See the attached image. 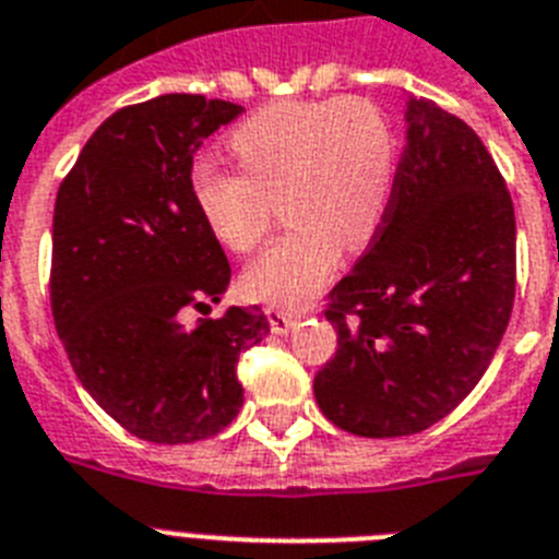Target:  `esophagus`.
<instances>
[{
  "instance_id": "34e87169",
  "label": "esophagus",
  "mask_w": 559,
  "mask_h": 559,
  "mask_svg": "<svg viewBox=\"0 0 559 559\" xmlns=\"http://www.w3.org/2000/svg\"><path fill=\"white\" fill-rule=\"evenodd\" d=\"M265 313H269L271 331H274V334H288V331L294 329V325H297V322L302 320L308 311H306V308H294V311H290V308L269 306V308H265Z\"/></svg>"
}]
</instances>
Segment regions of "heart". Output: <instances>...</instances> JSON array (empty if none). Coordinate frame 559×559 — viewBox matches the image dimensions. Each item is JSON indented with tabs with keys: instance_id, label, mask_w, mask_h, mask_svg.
<instances>
[{
	"instance_id": "1",
	"label": "heart",
	"mask_w": 559,
	"mask_h": 559,
	"mask_svg": "<svg viewBox=\"0 0 559 559\" xmlns=\"http://www.w3.org/2000/svg\"><path fill=\"white\" fill-rule=\"evenodd\" d=\"M228 151L242 174L197 159L191 200L207 234L228 251H251L274 202L294 228L246 271L253 299L297 308L334 274L343 246L359 251L380 230L396 174V142L368 99L274 103L237 124Z\"/></svg>"
}]
</instances>
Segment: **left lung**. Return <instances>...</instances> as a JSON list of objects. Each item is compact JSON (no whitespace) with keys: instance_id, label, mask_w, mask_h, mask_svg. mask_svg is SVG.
<instances>
[{"instance_id":"1","label":"left lung","mask_w":559,"mask_h":559,"mask_svg":"<svg viewBox=\"0 0 559 559\" xmlns=\"http://www.w3.org/2000/svg\"><path fill=\"white\" fill-rule=\"evenodd\" d=\"M514 262V205L486 145L463 119L408 96L385 219L331 290L336 354L313 377L320 412L377 440L454 412L506 334Z\"/></svg>"}]
</instances>
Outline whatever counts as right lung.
I'll return each instance as SVG.
<instances>
[{"label": "right lung", "instance_id": "obj_1", "mask_svg": "<svg viewBox=\"0 0 559 559\" xmlns=\"http://www.w3.org/2000/svg\"><path fill=\"white\" fill-rule=\"evenodd\" d=\"M242 105L165 94L117 110L85 142L53 207L50 306L73 371L124 431L179 445L242 405L237 359L269 334L260 308L211 311L230 283L191 200L193 154Z\"/></svg>", "mask_w": 559, "mask_h": 559}]
</instances>
